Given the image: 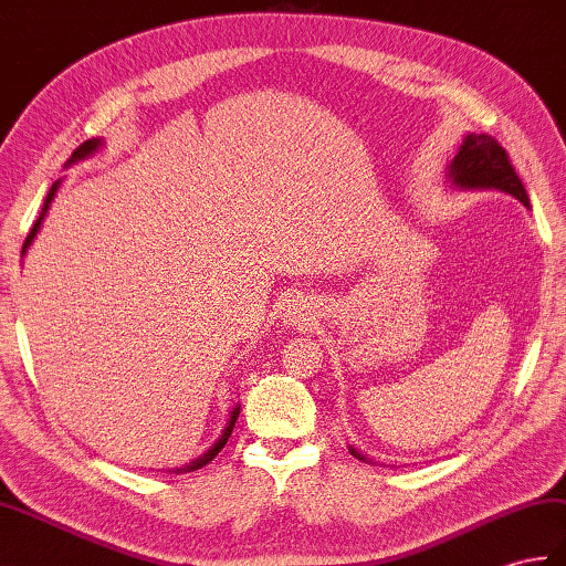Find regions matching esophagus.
Wrapping results in <instances>:
<instances>
[{
  "mask_svg": "<svg viewBox=\"0 0 566 566\" xmlns=\"http://www.w3.org/2000/svg\"><path fill=\"white\" fill-rule=\"evenodd\" d=\"M289 321L292 323H306V318H308V313H306V306H301V304H294V306H289Z\"/></svg>",
  "mask_w": 566,
  "mask_h": 566,
  "instance_id": "34e87169",
  "label": "esophagus"
}]
</instances>
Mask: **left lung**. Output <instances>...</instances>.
Masks as SVG:
<instances>
[{
    "label": "left lung",
    "mask_w": 566,
    "mask_h": 566,
    "mask_svg": "<svg viewBox=\"0 0 566 566\" xmlns=\"http://www.w3.org/2000/svg\"><path fill=\"white\" fill-rule=\"evenodd\" d=\"M449 180L455 188L465 190H502L514 195L523 207H531L528 192H525L518 174L511 166L506 149L490 135H468L463 139L461 149H458L455 159L449 166ZM349 451L354 458L369 463V458L352 449V446Z\"/></svg>",
    "instance_id": "1"
}]
</instances>
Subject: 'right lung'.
<instances>
[{"label": "right lung", "mask_w": 566, "mask_h": 566, "mask_svg": "<svg viewBox=\"0 0 566 566\" xmlns=\"http://www.w3.org/2000/svg\"><path fill=\"white\" fill-rule=\"evenodd\" d=\"M98 147H101V139H88V142H84L82 147H78V149L72 154V159L67 161V166H70V164H76V161H82V159H86V156H91L94 151H98ZM57 188H60V180H57V182H52V188H50V192H48V197H45V202H43V212H41V217L35 219L31 233L25 235L23 248H21V255H23L25 251H29V245L33 243V239L38 235V231H41V223H43V219H45V214H48V207H50V202L55 200V192H57ZM239 412H241V405H235L233 410H231V415H229V424L223 427L221 437L217 439V443H214V446H209L207 453H202L200 458H195V461H190L188 465L174 468V470H168V472H176V475H178V472H192V470H200V468H205V465H207L209 461H212V458L223 449V446H227V441H229V437H231V431H233L235 419H239Z\"/></svg>", "instance_id": "add662e5"}]
</instances>
